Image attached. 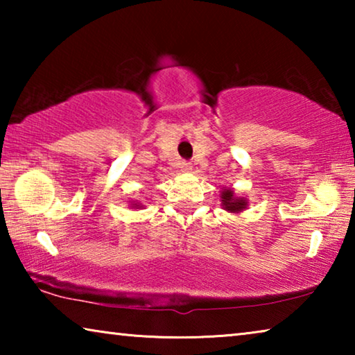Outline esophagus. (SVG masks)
Segmentation results:
<instances>
[{"label":"esophagus","mask_w":355,"mask_h":355,"mask_svg":"<svg viewBox=\"0 0 355 355\" xmlns=\"http://www.w3.org/2000/svg\"><path fill=\"white\" fill-rule=\"evenodd\" d=\"M180 166H182V171H191L192 169V166H191V163H188V161H182Z\"/></svg>","instance_id":"1"}]
</instances>
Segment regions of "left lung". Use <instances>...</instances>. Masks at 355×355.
<instances>
[{
    "label": "left lung",
    "instance_id": "1",
    "mask_svg": "<svg viewBox=\"0 0 355 355\" xmlns=\"http://www.w3.org/2000/svg\"><path fill=\"white\" fill-rule=\"evenodd\" d=\"M245 203L248 202H245L244 199H235V197H233V191H230V189H225L224 192H222V205H224L228 211H232V213L241 211L243 208H245Z\"/></svg>",
    "mask_w": 355,
    "mask_h": 355
}]
</instances>
